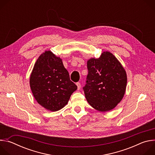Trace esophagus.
I'll return each mask as SVG.
<instances>
[{"instance_id":"1","label":"esophagus","mask_w":155,"mask_h":155,"mask_svg":"<svg viewBox=\"0 0 155 155\" xmlns=\"http://www.w3.org/2000/svg\"><path fill=\"white\" fill-rule=\"evenodd\" d=\"M76 84H77V89H78V90H80V87H81V84H80V83L78 82V83H76Z\"/></svg>"}]
</instances>
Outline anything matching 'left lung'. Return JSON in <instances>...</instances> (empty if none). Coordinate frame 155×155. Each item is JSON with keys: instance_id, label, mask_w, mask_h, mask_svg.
<instances>
[{"instance_id": "left-lung-1", "label": "left lung", "mask_w": 155, "mask_h": 155, "mask_svg": "<svg viewBox=\"0 0 155 155\" xmlns=\"http://www.w3.org/2000/svg\"><path fill=\"white\" fill-rule=\"evenodd\" d=\"M88 74L83 87L89 104L99 112L114 109L126 92L127 74L117 58L109 51L87 61Z\"/></svg>"}]
</instances>
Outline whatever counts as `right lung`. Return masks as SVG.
<instances>
[{
    "label": "right lung",
    "mask_w": 155,
    "mask_h": 155,
    "mask_svg": "<svg viewBox=\"0 0 155 155\" xmlns=\"http://www.w3.org/2000/svg\"><path fill=\"white\" fill-rule=\"evenodd\" d=\"M36 101L43 108L56 112L68 104L77 86L69 77L62 59L50 50L41 53L35 62L29 79Z\"/></svg>",
    "instance_id": "1"
}]
</instances>
